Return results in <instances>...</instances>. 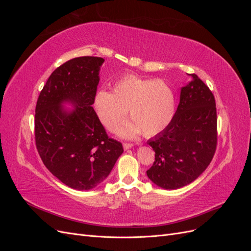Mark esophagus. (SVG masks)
Returning a JSON list of instances; mask_svg holds the SVG:
<instances>
[{
	"mask_svg": "<svg viewBox=\"0 0 251 251\" xmlns=\"http://www.w3.org/2000/svg\"><path fill=\"white\" fill-rule=\"evenodd\" d=\"M131 148H133V143H130V142H125V143H124V149H125V150L131 149Z\"/></svg>",
	"mask_w": 251,
	"mask_h": 251,
	"instance_id": "1",
	"label": "esophagus"
}]
</instances>
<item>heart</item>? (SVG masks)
Listing matches in <instances>:
<instances>
[{"mask_svg": "<svg viewBox=\"0 0 251 251\" xmlns=\"http://www.w3.org/2000/svg\"><path fill=\"white\" fill-rule=\"evenodd\" d=\"M94 109L102 126L113 132L121 124L128 110V121L119 130L124 137L132 138L142 131L144 136L161 133L174 118L176 97L173 89L160 79H143L128 74L113 85V93L98 91Z\"/></svg>", "mask_w": 251, "mask_h": 251, "instance_id": "obj_1", "label": "heart"}]
</instances>
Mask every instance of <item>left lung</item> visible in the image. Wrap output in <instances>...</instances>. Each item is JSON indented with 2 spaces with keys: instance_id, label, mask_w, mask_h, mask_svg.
<instances>
[{
  "instance_id": "obj_1",
  "label": "left lung",
  "mask_w": 251,
  "mask_h": 251,
  "mask_svg": "<svg viewBox=\"0 0 251 251\" xmlns=\"http://www.w3.org/2000/svg\"><path fill=\"white\" fill-rule=\"evenodd\" d=\"M181 89L180 102L171 124L148 144L155 161L147 171L151 182L165 189L192 183L206 170L217 148L215 96L197 76Z\"/></svg>"
}]
</instances>
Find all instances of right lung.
<instances>
[{
	"label": "right lung",
	"mask_w": 251,
	"mask_h": 251,
	"mask_svg": "<svg viewBox=\"0 0 251 251\" xmlns=\"http://www.w3.org/2000/svg\"><path fill=\"white\" fill-rule=\"evenodd\" d=\"M101 57L68 60L52 72L35 107L34 135L45 166L64 184L79 191L100 185L124 148L110 138L92 104L100 82ZM75 109L66 110L62 104Z\"/></svg>",
	"instance_id": "add662e5"
}]
</instances>
